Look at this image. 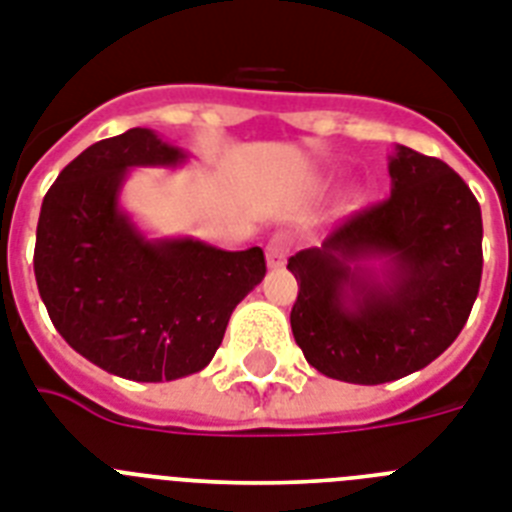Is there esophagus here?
Returning a JSON list of instances; mask_svg holds the SVG:
<instances>
[{
  "label": "esophagus",
  "instance_id": "obj_1",
  "mask_svg": "<svg viewBox=\"0 0 512 512\" xmlns=\"http://www.w3.org/2000/svg\"><path fill=\"white\" fill-rule=\"evenodd\" d=\"M289 249H291L289 236H283V234L273 236V239L268 242V247H265V255H268L270 268H281V265L286 263V257H289Z\"/></svg>",
  "mask_w": 512,
  "mask_h": 512
}]
</instances>
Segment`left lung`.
Instances as JSON below:
<instances>
[{
    "instance_id": "1",
    "label": "left lung",
    "mask_w": 512,
    "mask_h": 512,
    "mask_svg": "<svg viewBox=\"0 0 512 512\" xmlns=\"http://www.w3.org/2000/svg\"><path fill=\"white\" fill-rule=\"evenodd\" d=\"M388 171V200L346 218L322 247L289 257L299 283L291 330L304 359L354 385L401 380L435 362L482 283V208L468 184L406 145ZM375 256L389 265L382 279L358 265Z\"/></svg>"
}]
</instances>
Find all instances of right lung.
I'll return each mask as SVG.
<instances>
[{"label":"right lung","mask_w":512,"mask_h":512,"mask_svg":"<svg viewBox=\"0 0 512 512\" xmlns=\"http://www.w3.org/2000/svg\"><path fill=\"white\" fill-rule=\"evenodd\" d=\"M184 158L143 127L101 140L64 166L38 216L33 270L54 328L88 362L127 380H179L208 367L234 307L265 278L260 247L153 242L119 208L132 166Z\"/></svg>","instance_id":"add662e5"}]
</instances>
